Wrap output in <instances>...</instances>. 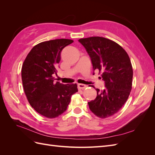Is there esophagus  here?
<instances>
[{
  "label": "esophagus",
  "instance_id": "obj_1",
  "mask_svg": "<svg viewBox=\"0 0 155 155\" xmlns=\"http://www.w3.org/2000/svg\"><path fill=\"white\" fill-rule=\"evenodd\" d=\"M78 87L79 90H83V89L86 88L87 87V86L85 85H84V84H78Z\"/></svg>",
  "mask_w": 155,
  "mask_h": 155
}]
</instances>
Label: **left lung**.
<instances>
[{
	"label": "left lung",
	"mask_w": 155,
	"mask_h": 155,
	"mask_svg": "<svg viewBox=\"0 0 155 155\" xmlns=\"http://www.w3.org/2000/svg\"><path fill=\"white\" fill-rule=\"evenodd\" d=\"M78 41L90 56L94 71L101 72L100 78L105 81L104 90L96 89L97 96L88 103L89 109L99 118H108L121 109L130 94L133 76L130 58L121 46L105 37Z\"/></svg>",
	"instance_id": "obj_1"
}]
</instances>
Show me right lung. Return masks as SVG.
<instances>
[{
    "label": "right lung",
    "instance_id": "1",
    "mask_svg": "<svg viewBox=\"0 0 155 155\" xmlns=\"http://www.w3.org/2000/svg\"><path fill=\"white\" fill-rule=\"evenodd\" d=\"M74 41L59 39L42 42L33 47L23 63L21 76L30 105L41 115L55 118L67 110L71 96L78 92L75 84L54 82L61 52Z\"/></svg>",
    "mask_w": 155,
    "mask_h": 155
}]
</instances>
